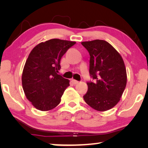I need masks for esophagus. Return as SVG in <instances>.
Listing matches in <instances>:
<instances>
[{
    "label": "esophagus",
    "mask_w": 148,
    "mask_h": 148,
    "mask_svg": "<svg viewBox=\"0 0 148 148\" xmlns=\"http://www.w3.org/2000/svg\"><path fill=\"white\" fill-rule=\"evenodd\" d=\"M71 82H72L73 84H75H75H77L78 83H79L78 81H77V80H75V79H72V80H71Z\"/></svg>",
    "instance_id": "esophagus-1"
}]
</instances>
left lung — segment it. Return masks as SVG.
<instances>
[{
	"instance_id": "1",
	"label": "left lung",
	"mask_w": 148,
	"mask_h": 148,
	"mask_svg": "<svg viewBox=\"0 0 148 148\" xmlns=\"http://www.w3.org/2000/svg\"><path fill=\"white\" fill-rule=\"evenodd\" d=\"M90 56V74L94 82H87L84 99L98 111L113 108L119 102L127 84L125 63L120 54L105 40L83 42Z\"/></svg>"
}]
</instances>
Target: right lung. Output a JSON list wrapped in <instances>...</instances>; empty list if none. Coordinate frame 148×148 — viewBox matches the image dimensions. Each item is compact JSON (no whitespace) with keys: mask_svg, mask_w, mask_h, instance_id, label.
<instances>
[{"mask_svg":"<svg viewBox=\"0 0 148 148\" xmlns=\"http://www.w3.org/2000/svg\"><path fill=\"white\" fill-rule=\"evenodd\" d=\"M75 42L51 39L35 46L29 54L22 73L26 98L38 110H50L60 102L69 80L57 73L60 59Z\"/></svg>","mask_w":148,"mask_h":148,"instance_id":"obj_1","label":"right lung"}]
</instances>
